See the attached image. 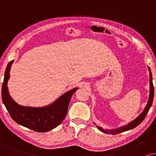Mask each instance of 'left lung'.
Segmentation results:
<instances>
[{
	"instance_id": "1",
	"label": "left lung",
	"mask_w": 156,
	"mask_h": 156,
	"mask_svg": "<svg viewBox=\"0 0 156 156\" xmlns=\"http://www.w3.org/2000/svg\"><path fill=\"white\" fill-rule=\"evenodd\" d=\"M148 68L149 70V73H150V94H149V98H148V103L146 104V106L145 107V108H144V110H143V111L142 112V113H141L140 115H139L134 120H133V121H131L130 123L127 124V125L118 128V129H113V130L103 129V128H101V126H96L98 129L101 130V131L105 133L115 135V134L120 133L127 131V130H131V129H133V128H136V126H138L139 124H140L141 122L144 120L145 117H146L147 113H148L149 109L151 108V105H152L153 97H154V88H153V85L152 73H151V70L148 66Z\"/></svg>"
}]
</instances>
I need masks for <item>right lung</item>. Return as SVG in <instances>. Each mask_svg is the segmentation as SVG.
<instances>
[{"instance_id":"right-lung-1","label":"right lung","mask_w":156,"mask_h":156,"mask_svg":"<svg viewBox=\"0 0 156 156\" xmlns=\"http://www.w3.org/2000/svg\"><path fill=\"white\" fill-rule=\"evenodd\" d=\"M13 61L8 63L6 67L1 90L2 101L10 115L19 125L38 133L48 132L57 127L65 118L72 95L78 88H75L64 93L47 106H22L12 99L7 86L10 67Z\"/></svg>"}]
</instances>
